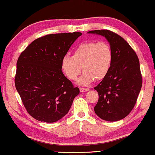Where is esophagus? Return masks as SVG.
I'll list each match as a JSON object with an SVG mask.
<instances>
[{
    "label": "esophagus",
    "mask_w": 155,
    "mask_h": 155,
    "mask_svg": "<svg viewBox=\"0 0 155 155\" xmlns=\"http://www.w3.org/2000/svg\"><path fill=\"white\" fill-rule=\"evenodd\" d=\"M89 90H90V89L89 88H83V87L80 88L81 92H86V91H87Z\"/></svg>",
    "instance_id": "esophagus-1"
}]
</instances>
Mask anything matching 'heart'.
<instances>
[{
    "instance_id": "b5f03b06",
    "label": "heart",
    "mask_w": 155,
    "mask_h": 155,
    "mask_svg": "<svg viewBox=\"0 0 155 155\" xmlns=\"http://www.w3.org/2000/svg\"><path fill=\"white\" fill-rule=\"evenodd\" d=\"M112 61L113 51L108 43L90 41L79 44L72 56H64L61 68L66 77L72 81L77 79L83 69L84 72L77 83L87 86L95 79H103L111 69Z\"/></svg>"
}]
</instances>
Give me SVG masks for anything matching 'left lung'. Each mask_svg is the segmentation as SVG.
<instances>
[{
    "label": "left lung",
    "mask_w": 155,
    "mask_h": 155,
    "mask_svg": "<svg viewBox=\"0 0 155 155\" xmlns=\"http://www.w3.org/2000/svg\"><path fill=\"white\" fill-rule=\"evenodd\" d=\"M87 33L103 36L113 51L111 69L96 87L98 101L94 111L100 118L115 122L129 114L142 85L137 54L121 36L109 30L90 31Z\"/></svg>",
    "instance_id": "8db88e82"
}]
</instances>
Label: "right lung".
<instances>
[{
  "instance_id": "add662e5",
  "label": "right lung",
  "mask_w": 155,
  "mask_h": 155,
  "mask_svg": "<svg viewBox=\"0 0 155 155\" xmlns=\"http://www.w3.org/2000/svg\"><path fill=\"white\" fill-rule=\"evenodd\" d=\"M80 32L50 34L34 40L17 61L15 88L33 118L55 122L66 115L80 91L62 72L61 59Z\"/></svg>"
}]
</instances>
